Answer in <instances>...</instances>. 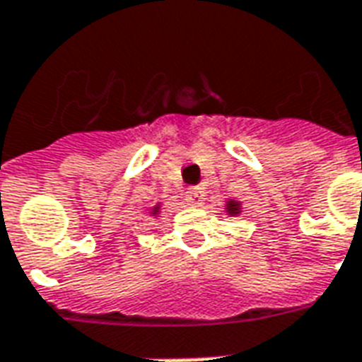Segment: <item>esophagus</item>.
Returning <instances> with one entry per match:
<instances>
[{
	"label": "esophagus",
	"instance_id": "1",
	"mask_svg": "<svg viewBox=\"0 0 362 362\" xmlns=\"http://www.w3.org/2000/svg\"><path fill=\"white\" fill-rule=\"evenodd\" d=\"M186 202H188L189 205H194V207H199V205H203V202H205V192H203L199 186L189 188L188 192H186Z\"/></svg>",
	"mask_w": 362,
	"mask_h": 362
}]
</instances>
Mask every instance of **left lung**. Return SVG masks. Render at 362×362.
Returning <instances> with one entry per match:
<instances>
[{
    "label": "left lung",
    "mask_w": 362,
    "mask_h": 362,
    "mask_svg": "<svg viewBox=\"0 0 362 362\" xmlns=\"http://www.w3.org/2000/svg\"><path fill=\"white\" fill-rule=\"evenodd\" d=\"M224 213L228 216H238L242 213V202H238V199H228V202L224 203Z\"/></svg>",
    "instance_id": "1"
}]
</instances>
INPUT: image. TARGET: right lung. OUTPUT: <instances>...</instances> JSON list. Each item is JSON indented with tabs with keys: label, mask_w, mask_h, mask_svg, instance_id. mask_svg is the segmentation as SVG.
<instances>
[{
	"label": "right lung",
	"mask_w": 362,
	"mask_h": 362,
	"mask_svg": "<svg viewBox=\"0 0 362 362\" xmlns=\"http://www.w3.org/2000/svg\"><path fill=\"white\" fill-rule=\"evenodd\" d=\"M159 213H160V203H157V205H153V207H151V211H149V215H151V216H159Z\"/></svg>",
	"instance_id": "right-lung-1"
}]
</instances>
